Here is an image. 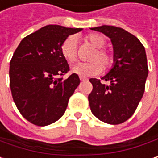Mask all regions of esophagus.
Instances as JSON below:
<instances>
[{
    "label": "esophagus",
    "instance_id": "esophagus-1",
    "mask_svg": "<svg viewBox=\"0 0 158 158\" xmlns=\"http://www.w3.org/2000/svg\"><path fill=\"white\" fill-rule=\"evenodd\" d=\"M80 80L81 81H86V80H88L86 77H84V76H80Z\"/></svg>",
    "mask_w": 158,
    "mask_h": 158
}]
</instances>
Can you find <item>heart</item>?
<instances>
[{"label":"heart","instance_id":"b5f03b06","mask_svg":"<svg viewBox=\"0 0 158 158\" xmlns=\"http://www.w3.org/2000/svg\"><path fill=\"white\" fill-rule=\"evenodd\" d=\"M85 40L96 48L89 57L91 62L78 63L73 66L72 71L82 76H91L99 74L103 71V67L105 69L110 68L114 64V56L107 50L102 48L106 44L105 37L97 33H91L85 37ZM60 52L69 64L73 63L77 58L76 38L73 35L68 36L62 43Z\"/></svg>","mask_w":158,"mask_h":158}]
</instances>
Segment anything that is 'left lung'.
<instances>
[{
    "label": "left lung",
    "instance_id": "obj_1",
    "mask_svg": "<svg viewBox=\"0 0 158 158\" xmlns=\"http://www.w3.org/2000/svg\"><path fill=\"white\" fill-rule=\"evenodd\" d=\"M111 39L114 66L101 79L91 78L93 90L88 95L93 114L110 125L122 124L135 113L145 92L148 75L146 50L141 42L126 30L103 25L91 28Z\"/></svg>",
    "mask_w": 158,
    "mask_h": 158
}]
</instances>
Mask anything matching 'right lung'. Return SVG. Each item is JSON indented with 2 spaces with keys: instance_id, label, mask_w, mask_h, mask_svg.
I'll return each instance as SVG.
<instances>
[{
  "instance_id": "right-lung-1",
  "label": "right lung",
  "mask_w": 158,
  "mask_h": 158,
  "mask_svg": "<svg viewBox=\"0 0 158 158\" xmlns=\"http://www.w3.org/2000/svg\"><path fill=\"white\" fill-rule=\"evenodd\" d=\"M82 28L47 25L24 37L10 62V87L22 115L31 124L45 127L60 119L70 96L80 84L76 73L67 79L69 71L60 46L71 34Z\"/></svg>"
}]
</instances>
